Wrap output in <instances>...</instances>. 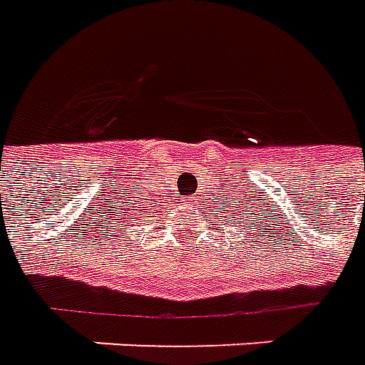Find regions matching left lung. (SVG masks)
<instances>
[{
  "label": "left lung",
  "instance_id": "left-lung-1",
  "mask_svg": "<svg viewBox=\"0 0 365 365\" xmlns=\"http://www.w3.org/2000/svg\"><path fill=\"white\" fill-rule=\"evenodd\" d=\"M212 200H214V198H212ZM216 200H220V198H216ZM234 200H236V198H232V200H230V198H222V204H218L220 218H222V222H224L226 226H230V222L234 220V222H237V226H247V228H252V232L255 236H257V230H265V226H267V222H269L271 218V214H267V216H265V214H261V216L257 214V212L265 210V206H263V208H253L252 200H255V198H252L250 202L240 204V206H237V202H234ZM242 200H244V196H242ZM257 200H261V198H257ZM255 206H257V204H255ZM273 208H277V206H273ZM275 216H277V214H275ZM228 217L230 218V220H227ZM214 226H216V222H214Z\"/></svg>",
  "mask_w": 365,
  "mask_h": 365
}]
</instances>
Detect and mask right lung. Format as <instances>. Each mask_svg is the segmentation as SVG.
<instances>
[{
  "instance_id": "add662e5",
  "label": "right lung",
  "mask_w": 365,
  "mask_h": 365,
  "mask_svg": "<svg viewBox=\"0 0 365 365\" xmlns=\"http://www.w3.org/2000/svg\"><path fill=\"white\" fill-rule=\"evenodd\" d=\"M139 195H141V192H139ZM118 200H120V198H118ZM141 200H149V198H141ZM145 204V202H143ZM143 204H139V200H137V195H135V200H133V202H129V206H131V208H129L128 212H123V214H118V212L120 210H123V208H125V202H118V204H112V206H110V214H108V224H106V226H108V230H121L120 226H118V224H120L121 221L124 222L123 225L121 226H129V222L125 218H123V216H129V214H133V210H139V208H141V206H143ZM147 208V206H145ZM139 212H143V210H139ZM115 215L116 218L113 219V216ZM106 222V220H104ZM121 234V232H120Z\"/></svg>"
}]
</instances>
